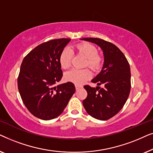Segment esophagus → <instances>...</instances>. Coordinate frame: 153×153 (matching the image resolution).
<instances>
[{
	"label": "esophagus",
	"mask_w": 153,
	"mask_h": 153,
	"mask_svg": "<svg viewBox=\"0 0 153 153\" xmlns=\"http://www.w3.org/2000/svg\"><path fill=\"white\" fill-rule=\"evenodd\" d=\"M81 87H82V86H81V85H77V84L75 85V88H76V90H78V89H79V88H81Z\"/></svg>",
	"instance_id": "obj_1"
}]
</instances>
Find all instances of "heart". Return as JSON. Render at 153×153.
<instances>
[{
	"instance_id": "1",
	"label": "heart",
	"mask_w": 153,
	"mask_h": 153,
	"mask_svg": "<svg viewBox=\"0 0 153 153\" xmlns=\"http://www.w3.org/2000/svg\"><path fill=\"white\" fill-rule=\"evenodd\" d=\"M76 51L79 53L82 54L86 58L85 62V66L94 70H97L100 68L102 64V58L98 54L97 47L92 44L83 42L78 44L76 46ZM72 51L70 49L66 48L61 52L59 58L60 66L63 69H68L72 65ZM91 72L88 69H72L65 74V79L69 82H72L75 84H82L91 77Z\"/></svg>"
}]
</instances>
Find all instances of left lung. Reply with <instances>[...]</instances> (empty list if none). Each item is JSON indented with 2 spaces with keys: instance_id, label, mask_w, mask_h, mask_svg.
Masks as SVG:
<instances>
[{
  "instance_id": "1",
  "label": "left lung",
  "mask_w": 153,
  "mask_h": 153,
  "mask_svg": "<svg viewBox=\"0 0 153 153\" xmlns=\"http://www.w3.org/2000/svg\"><path fill=\"white\" fill-rule=\"evenodd\" d=\"M81 39L99 46L103 51L104 59L101 72L91 81L98 86H83L88 96L83 101V105L93 118L100 120H108L122 109L129 97L130 67L123 52L114 44L93 37Z\"/></svg>"
}]
</instances>
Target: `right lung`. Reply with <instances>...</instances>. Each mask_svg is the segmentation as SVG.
Listing matches in <instances>:
<instances>
[{"label":"right lung","mask_w":153,"mask_h":153,"mask_svg":"<svg viewBox=\"0 0 153 153\" xmlns=\"http://www.w3.org/2000/svg\"><path fill=\"white\" fill-rule=\"evenodd\" d=\"M71 39H52L27 54L21 65L18 89L22 101L33 116L49 120L60 116L75 92L72 82L54 86L62 76L59 58Z\"/></svg>","instance_id":"1"}]
</instances>
